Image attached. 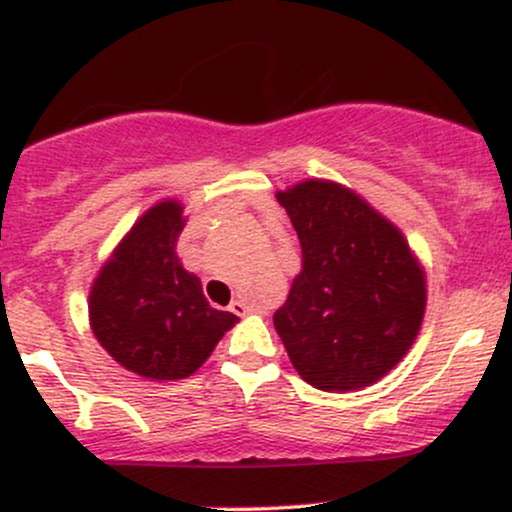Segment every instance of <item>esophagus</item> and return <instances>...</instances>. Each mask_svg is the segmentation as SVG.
<instances>
[{
	"label": "esophagus",
	"instance_id": "obj_1",
	"mask_svg": "<svg viewBox=\"0 0 512 512\" xmlns=\"http://www.w3.org/2000/svg\"><path fill=\"white\" fill-rule=\"evenodd\" d=\"M228 310H231V313H236V315H248L252 308L245 301H233L231 305H228Z\"/></svg>",
	"mask_w": 512,
	"mask_h": 512
}]
</instances>
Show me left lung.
Instances as JSON below:
<instances>
[{
	"label": "left lung",
	"mask_w": 512,
	"mask_h": 512,
	"mask_svg": "<svg viewBox=\"0 0 512 512\" xmlns=\"http://www.w3.org/2000/svg\"><path fill=\"white\" fill-rule=\"evenodd\" d=\"M303 250L301 274L274 313L293 368L317 390L378 383L402 361L426 310V276L399 228L330 180L276 195Z\"/></svg>",
	"instance_id": "8db88e82"
}]
</instances>
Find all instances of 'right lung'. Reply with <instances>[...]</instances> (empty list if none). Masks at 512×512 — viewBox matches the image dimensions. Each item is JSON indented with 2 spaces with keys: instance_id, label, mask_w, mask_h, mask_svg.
I'll return each mask as SVG.
<instances>
[{
  "instance_id": "1",
  "label": "right lung",
  "mask_w": 512,
  "mask_h": 512,
  "mask_svg": "<svg viewBox=\"0 0 512 512\" xmlns=\"http://www.w3.org/2000/svg\"><path fill=\"white\" fill-rule=\"evenodd\" d=\"M182 204L151 207L103 264L88 296L96 339L122 368L149 380H180L211 356L238 322L211 308L202 281L180 264Z\"/></svg>"
}]
</instances>
